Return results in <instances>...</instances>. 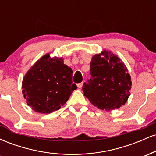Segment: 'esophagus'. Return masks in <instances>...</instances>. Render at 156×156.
Instances as JSON below:
<instances>
[{"label":"esophagus","instance_id":"esophagus-1","mask_svg":"<svg viewBox=\"0 0 156 156\" xmlns=\"http://www.w3.org/2000/svg\"><path fill=\"white\" fill-rule=\"evenodd\" d=\"M83 82H81V83H80L77 84V87H78V89H80V88H81L82 87H83Z\"/></svg>","mask_w":156,"mask_h":156}]
</instances>
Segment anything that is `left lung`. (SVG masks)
I'll list each match as a JSON object with an SVG mask.
<instances>
[{
    "mask_svg": "<svg viewBox=\"0 0 156 156\" xmlns=\"http://www.w3.org/2000/svg\"><path fill=\"white\" fill-rule=\"evenodd\" d=\"M91 78L82 87L90 103L107 112L120 108L129 98L131 78L128 68L117 55L104 50L93 55Z\"/></svg>",
    "mask_w": 156,
    "mask_h": 156,
    "instance_id": "8db88e82",
    "label": "left lung"
}]
</instances>
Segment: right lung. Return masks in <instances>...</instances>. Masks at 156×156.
<instances>
[{
    "instance_id": "right-lung-1",
    "label": "right lung",
    "mask_w": 156,
    "mask_h": 156,
    "mask_svg": "<svg viewBox=\"0 0 156 156\" xmlns=\"http://www.w3.org/2000/svg\"><path fill=\"white\" fill-rule=\"evenodd\" d=\"M72 78V69L63 58L43 55L23 77L22 92L27 104L40 114L58 110L77 89Z\"/></svg>"
}]
</instances>
